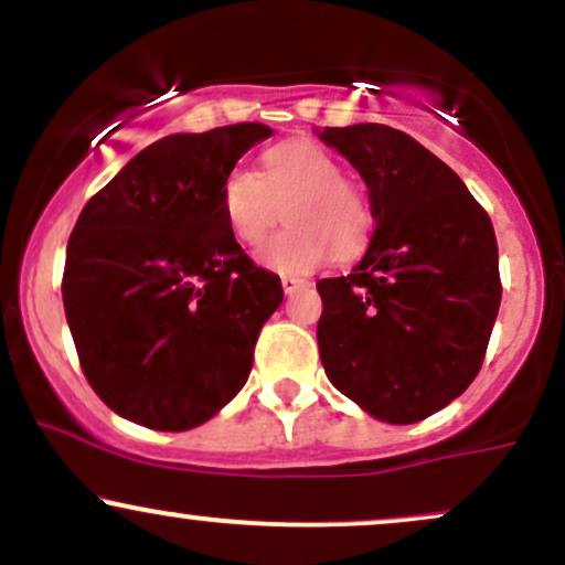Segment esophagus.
<instances>
[{
  "mask_svg": "<svg viewBox=\"0 0 565 565\" xmlns=\"http://www.w3.org/2000/svg\"><path fill=\"white\" fill-rule=\"evenodd\" d=\"M308 284L310 281H305V278H295V276H284L281 278V287H284V291H287V295H295V291L305 289Z\"/></svg>",
  "mask_w": 565,
  "mask_h": 565,
  "instance_id": "1",
  "label": "esophagus"
}]
</instances>
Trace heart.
<instances>
[{
  "mask_svg": "<svg viewBox=\"0 0 565 565\" xmlns=\"http://www.w3.org/2000/svg\"><path fill=\"white\" fill-rule=\"evenodd\" d=\"M220 206L238 244H260L287 206V231L257 249V260L276 274H310L337 252L359 255L372 233L364 193L345 180V170L313 140H289L270 148L263 174L236 167L220 188Z\"/></svg>",
  "mask_w": 565,
  "mask_h": 565,
  "instance_id": "b5f03b06",
  "label": "heart"
}]
</instances>
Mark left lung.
Listing matches in <instances>:
<instances>
[{
  "label": "left lung",
  "instance_id": "obj_1",
  "mask_svg": "<svg viewBox=\"0 0 565 565\" xmlns=\"http://www.w3.org/2000/svg\"><path fill=\"white\" fill-rule=\"evenodd\" d=\"M321 140L366 180L377 223L364 260L316 284L321 364L372 417L419 423L481 372L502 300L494 225L459 174L401 129L323 127Z\"/></svg>",
  "mask_w": 565,
  "mask_h": 565
}]
</instances>
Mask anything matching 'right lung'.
Wrapping results in <instances>:
<instances>
[{
	"instance_id": "add662e5",
	"label": "right lung",
	"mask_w": 565,
	"mask_h": 565,
	"mask_svg": "<svg viewBox=\"0 0 565 565\" xmlns=\"http://www.w3.org/2000/svg\"><path fill=\"white\" fill-rule=\"evenodd\" d=\"M274 129L170 135L84 204L66 246L63 305L84 377L116 414L191 430L244 387L281 278L228 231L220 188Z\"/></svg>"
}]
</instances>
